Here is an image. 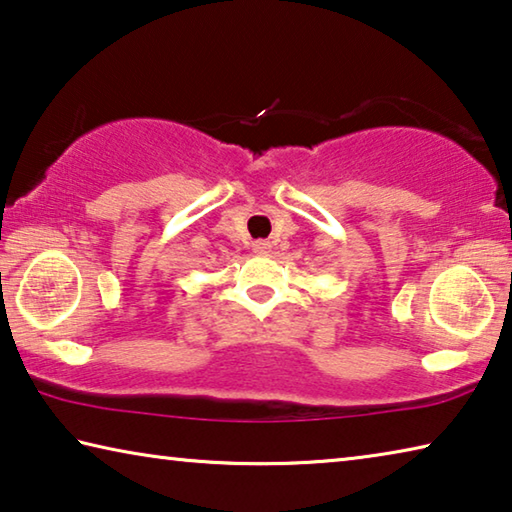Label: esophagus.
<instances>
[{"label":"esophagus","instance_id":"1","mask_svg":"<svg viewBox=\"0 0 512 512\" xmlns=\"http://www.w3.org/2000/svg\"><path fill=\"white\" fill-rule=\"evenodd\" d=\"M253 248H255V253H266L271 246H268V241H255Z\"/></svg>","mask_w":512,"mask_h":512}]
</instances>
